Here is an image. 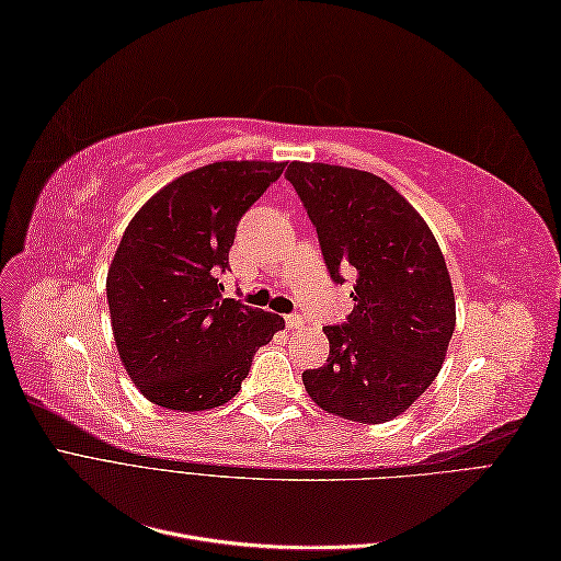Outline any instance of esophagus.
<instances>
[{
	"mask_svg": "<svg viewBox=\"0 0 561 561\" xmlns=\"http://www.w3.org/2000/svg\"><path fill=\"white\" fill-rule=\"evenodd\" d=\"M285 322H287V328H290V330H299V328L304 325L301 316H297V313H293V316H285Z\"/></svg>",
	"mask_w": 561,
	"mask_h": 561,
	"instance_id": "esophagus-1",
	"label": "esophagus"
}]
</instances>
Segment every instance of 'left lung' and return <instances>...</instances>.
Wrapping results in <instances>:
<instances>
[{"label": "left lung", "instance_id": "obj_1", "mask_svg": "<svg viewBox=\"0 0 561 561\" xmlns=\"http://www.w3.org/2000/svg\"><path fill=\"white\" fill-rule=\"evenodd\" d=\"M293 182L336 283L353 274V311L328 325V363L301 375L322 410L383 423L426 390L456 325L451 278L431 227L386 180L358 168L293 161Z\"/></svg>", "mask_w": 561, "mask_h": 561}]
</instances>
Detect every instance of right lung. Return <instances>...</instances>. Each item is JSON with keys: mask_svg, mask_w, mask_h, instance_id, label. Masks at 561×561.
Here are the masks:
<instances>
[{"mask_svg": "<svg viewBox=\"0 0 561 561\" xmlns=\"http://www.w3.org/2000/svg\"><path fill=\"white\" fill-rule=\"evenodd\" d=\"M285 171L276 161H215L165 184L135 213L107 271L118 358L140 393L175 412L229 402L254 351L285 320L222 299L219 271L245 210Z\"/></svg>", "mask_w": 561, "mask_h": 561, "instance_id": "right-lung-1", "label": "right lung"}]
</instances>
